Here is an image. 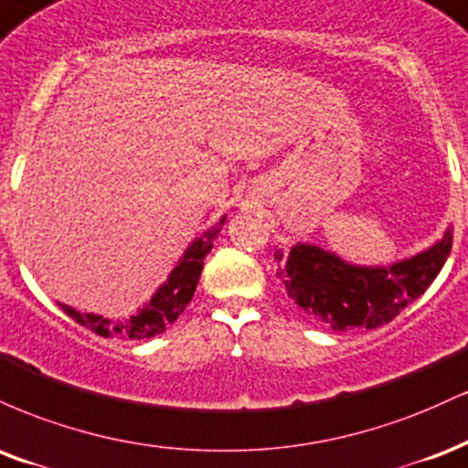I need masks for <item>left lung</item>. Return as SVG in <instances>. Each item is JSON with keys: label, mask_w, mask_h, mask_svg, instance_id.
I'll use <instances>...</instances> for the list:
<instances>
[{"label": "left lung", "mask_w": 468, "mask_h": 468, "mask_svg": "<svg viewBox=\"0 0 468 468\" xmlns=\"http://www.w3.org/2000/svg\"><path fill=\"white\" fill-rule=\"evenodd\" d=\"M453 228L442 239L392 265H353L320 245L295 243L276 250L278 280L287 298L311 320L333 331L378 328L392 322L400 309L420 298L447 262Z\"/></svg>", "instance_id": "1"}]
</instances>
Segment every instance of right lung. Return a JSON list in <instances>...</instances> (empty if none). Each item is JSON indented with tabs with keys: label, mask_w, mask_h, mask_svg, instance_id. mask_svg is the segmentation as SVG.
<instances>
[{
	"label": "right lung",
	"mask_w": 468,
	"mask_h": 468,
	"mask_svg": "<svg viewBox=\"0 0 468 468\" xmlns=\"http://www.w3.org/2000/svg\"><path fill=\"white\" fill-rule=\"evenodd\" d=\"M225 217L218 221L214 228L203 232L201 239H195L186 247L184 256L179 258L177 265L173 267V271L168 273L166 282L159 284L155 293L151 295V300L146 302L142 309H137L131 317L126 320H109V317L98 315V313H80L71 306L57 302L74 322H79L80 326L90 328L91 333L101 335V337H118V339H148L155 337V335L166 331L181 313L186 311V306L190 304L192 295H195L197 284H199V276L203 269V258L207 256V251L212 250L214 239L223 229Z\"/></svg>",
	"instance_id": "add662e5"
}]
</instances>
